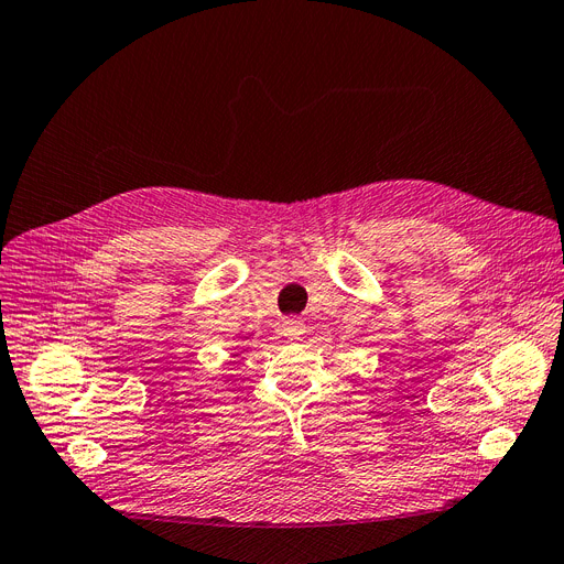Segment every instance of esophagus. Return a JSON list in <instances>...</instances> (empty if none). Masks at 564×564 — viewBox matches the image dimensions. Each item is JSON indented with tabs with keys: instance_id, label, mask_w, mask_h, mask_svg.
<instances>
[{
	"instance_id": "1",
	"label": "esophagus",
	"mask_w": 564,
	"mask_h": 564,
	"mask_svg": "<svg viewBox=\"0 0 564 564\" xmlns=\"http://www.w3.org/2000/svg\"><path fill=\"white\" fill-rule=\"evenodd\" d=\"M282 328H284V335H289V337H301L305 333V324L301 319H294V317L284 319Z\"/></svg>"
}]
</instances>
